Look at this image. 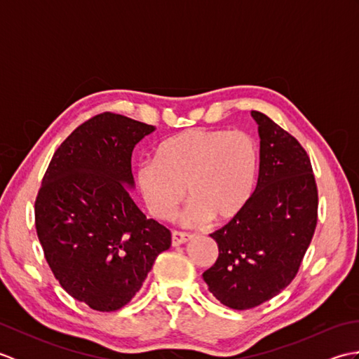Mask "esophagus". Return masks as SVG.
I'll return each instance as SVG.
<instances>
[{
    "mask_svg": "<svg viewBox=\"0 0 359 359\" xmlns=\"http://www.w3.org/2000/svg\"><path fill=\"white\" fill-rule=\"evenodd\" d=\"M189 239H191V236H189L188 233L172 231V234H171V245L172 247H179V245H182V243L188 242Z\"/></svg>",
    "mask_w": 359,
    "mask_h": 359,
    "instance_id": "1",
    "label": "esophagus"
}]
</instances>
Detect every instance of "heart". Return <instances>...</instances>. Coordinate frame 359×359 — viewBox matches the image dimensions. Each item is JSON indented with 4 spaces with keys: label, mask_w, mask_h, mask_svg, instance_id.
<instances>
[{
    "label": "heart",
    "mask_w": 359,
    "mask_h": 359,
    "mask_svg": "<svg viewBox=\"0 0 359 359\" xmlns=\"http://www.w3.org/2000/svg\"><path fill=\"white\" fill-rule=\"evenodd\" d=\"M257 171V144L248 133L196 128L168 137L156 158L137 165L135 185L157 219L171 217L187 188L191 203L182 222L196 226L239 216L255 193Z\"/></svg>",
    "instance_id": "b5f03b06"
}]
</instances>
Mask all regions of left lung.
<instances>
[{
  "label": "left lung",
  "instance_id": "8db88e82",
  "mask_svg": "<svg viewBox=\"0 0 359 359\" xmlns=\"http://www.w3.org/2000/svg\"><path fill=\"white\" fill-rule=\"evenodd\" d=\"M261 152L253 196L239 216L210 234L216 264L202 276L224 306L247 310L296 276L318 222V189L306 149L265 114L251 111Z\"/></svg>",
  "mask_w": 359,
  "mask_h": 359
}]
</instances>
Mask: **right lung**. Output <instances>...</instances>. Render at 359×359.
<instances>
[{
	"instance_id": "1",
	"label": "right lung",
	"mask_w": 359,
	"mask_h": 359,
	"mask_svg": "<svg viewBox=\"0 0 359 359\" xmlns=\"http://www.w3.org/2000/svg\"><path fill=\"white\" fill-rule=\"evenodd\" d=\"M156 128L104 112L60 144L35 201L44 257L66 293L97 311L118 310L171 247L168 228L131 199L134 147Z\"/></svg>"
}]
</instances>
